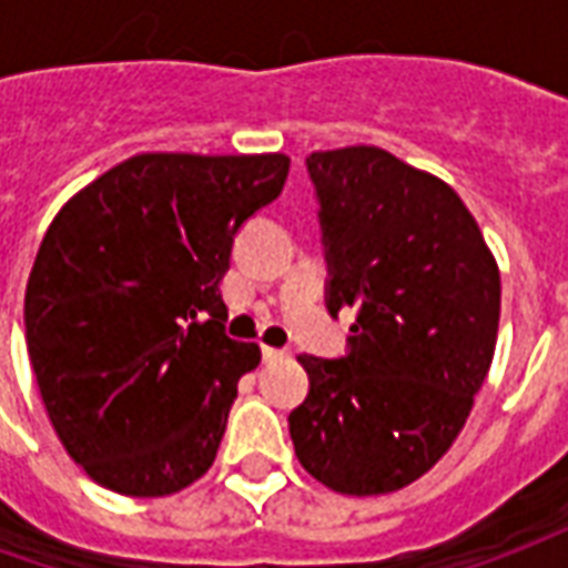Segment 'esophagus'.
Instances as JSON below:
<instances>
[{
    "mask_svg": "<svg viewBox=\"0 0 568 568\" xmlns=\"http://www.w3.org/2000/svg\"><path fill=\"white\" fill-rule=\"evenodd\" d=\"M264 362H280V358H288V349H273V346H264L261 349Z\"/></svg>",
    "mask_w": 568,
    "mask_h": 568,
    "instance_id": "1",
    "label": "esophagus"
}]
</instances>
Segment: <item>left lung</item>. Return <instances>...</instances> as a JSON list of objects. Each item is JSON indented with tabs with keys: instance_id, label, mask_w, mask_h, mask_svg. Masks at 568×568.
I'll return each mask as SVG.
<instances>
[{
	"instance_id": "1",
	"label": "left lung",
	"mask_w": 568,
	"mask_h": 568,
	"mask_svg": "<svg viewBox=\"0 0 568 568\" xmlns=\"http://www.w3.org/2000/svg\"><path fill=\"white\" fill-rule=\"evenodd\" d=\"M332 316L356 310L346 356H297L288 414L301 465L346 496L414 484L450 450L499 332V267L450 185L374 145L313 151Z\"/></svg>"
}]
</instances>
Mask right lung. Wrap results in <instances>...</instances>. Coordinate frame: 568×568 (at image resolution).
I'll return each instance as SVG.
<instances>
[{
  "label": "right lung",
  "mask_w": 568,
  "mask_h": 568,
  "mask_svg": "<svg viewBox=\"0 0 568 568\" xmlns=\"http://www.w3.org/2000/svg\"><path fill=\"white\" fill-rule=\"evenodd\" d=\"M285 175V154H136L57 212L27 283V349L57 438L100 487L154 499L215 463L261 362L224 334L219 283Z\"/></svg>",
  "instance_id": "1"
}]
</instances>
